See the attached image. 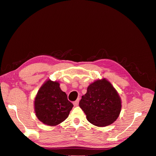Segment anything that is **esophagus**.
<instances>
[{
  "label": "esophagus",
  "mask_w": 156,
  "mask_h": 156,
  "mask_svg": "<svg viewBox=\"0 0 156 156\" xmlns=\"http://www.w3.org/2000/svg\"><path fill=\"white\" fill-rule=\"evenodd\" d=\"M79 99H78V100H77L76 101H75L73 103L74 106H75V107H77V106L79 105Z\"/></svg>",
  "instance_id": "34e87169"
}]
</instances>
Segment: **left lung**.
<instances>
[{
  "mask_svg": "<svg viewBox=\"0 0 156 156\" xmlns=\"http://www.w3.org/2000/svg\"><path fill=\"white\" fill-rule=\"evenodd\" d=\"M79 106L89 122L98 127L112 124L121 111V100L112 84L103 79L90 84Z\"/></svg>",
  "mask_w": 156,
  "mask_h": 156,
  "instance_id": "left-lung-1",
  "label": "left lung"
}]
</instances>
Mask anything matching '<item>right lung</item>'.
<instances>
[{
    "label": "right lung",
    "instance_id": "obj_1",
    "mask_svg": "<svg viewBox=\"0 0 156 156\" xmlns=\"http://www.w3.org/2000/svg\"><path fill=\"white\" fill-rule=\"evenodd\" d=\"M73 105L58 82L49 80L39 90L34 101L36 115L44 124L53 126L67 119Z\"/></svg>",
    "mask_w": 156,
    "mask_h": 156
}]
</instances>
